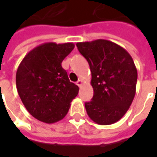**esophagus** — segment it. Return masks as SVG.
<instances>
[{
	"label": "esophagus",
	"mask_w": 157,
	"mask_h": 157,
	"mask_svg": "<svg viewBox=\"0 0 157 157\" xmlns=\"http://www.w3.org/2000/svg\"><path fill=\"white\" fill-rule=\"evenodd\" d=\"M76 84H77V85H78V86H81V85H82V80H81V79H78V81L76 82Z\"/></svg>",
	"instance_id": "1"
}]
</instances>
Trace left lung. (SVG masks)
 <instances>
[{"label":"left lung","instance_id":"1","mask_svg":"<svg viewBox=\"0 0 157 157\" xmlns=\"http://www.w3.org/2000/svg\"><path fill=\"white\" fill-rule=\"evenodd\" d=\"M92 72L94 97L85 106L88 116L100 125L117 122L128 110L136 95L137 70L125 49L111 41L77 43Z\"/></svg>","mask_w":157,"mask_h":157}]
</instances>
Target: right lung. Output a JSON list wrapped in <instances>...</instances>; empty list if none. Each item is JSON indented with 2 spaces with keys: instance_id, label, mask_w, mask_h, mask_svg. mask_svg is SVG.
<instances>
[{
  "instance_id": "1",
  "label": "right lung",
  "mask_w": 157,
  "mask_h": 157,
  "mask_svg": "<svg viewBox=\"0 0 157 157\" xmlns=\"http://www.w3.org/2000/svg\"><path fill=\"white\" fill-rule=\"evenodd\" d=\"M73 49L72 43H45L29 52L18 66L17 92L28 112L38 121H61L78 94V86L70 82L61 65Z\"/></svg>"
}]
</instances>
